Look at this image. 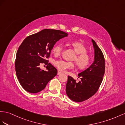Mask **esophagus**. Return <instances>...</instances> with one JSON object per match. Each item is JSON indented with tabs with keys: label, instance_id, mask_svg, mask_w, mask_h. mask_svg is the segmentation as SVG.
Returning <instances> with one entry per match:
<instances>
[{
	"label": "esophagus",
	"instance_id": "esophagus-1",
	"mask_svg": "<svg viewBox=\"0 0 125 125\" xmlns=\"http://www.w3.org/2000/svg\"><path fill=\"white\" fill-rule=\"evenodd\" d=\"M61 74V72L59 71H57V75H60Z\"/></svg>",
	"mask_w": 125,
	"mask_h": 125
}]
</instances>
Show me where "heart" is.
<instances>
[{
    "instance_id": "1",
    "label": "heart",
    "mask_w": 125,
    "mask_h": 125,
    "mask_svg": "<svg viewBox=\"0 0 125 125\" xmlns=\"http://www.w3.org/2000/svg\"><path fill=\"white\" fill-rule=\"evenodd\" d=\"M74 52L76 53L74 60L80 69L84 70L90 66L92 57L90 54L87 53V49L82 43L79 41H73L70 43ZM63 46L61 44H57L54 45L52 49V52L55 56H59L62 53ZM54 64L60 71H65L69 69L74 68V63L65 61L63 60H58L54 62Z\"/></svg>"
}]
</instances>
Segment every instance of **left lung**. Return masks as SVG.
<instances>
[{
	"label": "left lung",
	"mask_w": 125,
	"mask_h": 125,
	"mask_svg": "<svg viewBox=\"0 0 125 125\" xmlns=\"http://www.w3.org/2000/svg\"><path fill=\"white\" fill-rule=\"evenodd\" d=\"M94 49V61L92 64L78 74V82L69 75L66 85L68 97L75 102H82L92 97L97 92L103 80L105 71V60L100 48L92 40Z\"/></svg>",
	"instance_id": "8db88e82"
}]
</instances>
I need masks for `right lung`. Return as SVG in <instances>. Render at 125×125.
I'll list each match as a JSON object with an SVG mask.
<instances>
[{
    "instance_id": "obj_1",
    "label": "right lung",
    "mask_w": 125,
    "mask_h": 125,
    "mask_svg": "<svg viewBox=\"0 0 125 125\" xmlns=\"http://www.w3.org/2000/svg\"><path fill=\"white\" fill-rule=\"evenodd\" d=\"M68 35L60 30L44 29L25 38L15 62L16 74L24 90L32 94L39 92L56 75L57 69L49 63L51 50L57 41ZM43 63L47 65L46 70L39 68Z\"/></svg>"
}]
</instances>
